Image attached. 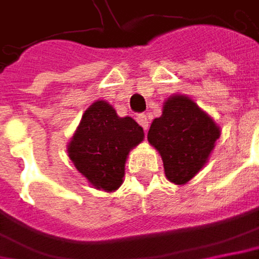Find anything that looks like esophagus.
<instances>
[{
	"label": "esophagus",
	"instance_id": "obj_1",
	"mask_svg": "<svg viewBox=\"0 0 259 259\" xmlns=\"http://www.w3.org/2000/svg\"><path fill=\"white\" fill-rule=\"evenodd\" d=\"M136 121L142 126V129L148 130V127H150V120H148V117L145 115V114H139L138 117H136Z\"/></svg>",
	"mask_w": 259,
	"mask_h": 259
}]
</instances>
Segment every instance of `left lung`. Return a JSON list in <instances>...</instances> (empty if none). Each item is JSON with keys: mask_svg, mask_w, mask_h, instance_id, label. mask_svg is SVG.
<instances>
[{"mask_svg": "<svg viewBox=\"0 0 259 259\" xmlns=\"http://www.w3.org/2000/svg\"><path fill=\"white\" fill-rule=\"evenodd\" d=\"M220 135L217 123L193 99L174 95L151 123L148 142L161 155L166 178L184 185L207 163Z\"/></svg>", "mask_w": 259, "mask_h": 259, "instance_id": "obj_1", "label": "left lung"}]
</instances>
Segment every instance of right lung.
I'll use <instances>...</instances> for the list:
<instances>
[{
  "label": "right lung",
  "instance_id": "1",
  "mask_svg": "<svg viewBox=\"0 0 259 259\" xmlns=\"http://www.w3.org/2000/svg\"><path fill=\"white\" fill-rule=\"evenodd\" d=\"M142 139L144 129L132 117H118L106 101H96L84 111L68 155L96 190L111 193L123 184L127 155Z\"/></svg>",
  "mask_w": 259,
  "mask_h": 259
}]
</instances>
